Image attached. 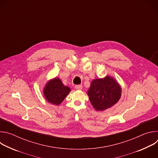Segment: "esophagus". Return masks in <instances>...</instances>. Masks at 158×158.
I'll use <instances>...</instances> for the list:
<instances>
[{
  "label": "esophagus",
  "mask_w": 158,
  "mask_h": 158,
  "mask_svg": "<svg viewBox=\"0 0 158 158\" xmlns=\"http://www.w3.org/2000/svg\"><path fill=\"white\" fill-rule=\"evenodd\" d=\"M75 88L77 90H81V89H82V85H75Z\"/></svg>",
  "instance_id": "1"
}]
</instances>
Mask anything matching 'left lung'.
I'll return each mask as SVG.
<instances>
[{
  "instance_id": "obj_1",
  "label": "left lung",
  "mask_w": 158,
  "mask_h": 158,
  "mask_svg": "<svg viewBox=\"0 0 158 158\" xmlns=\"http://www.w3.org/2000/svg\"><path fill=\"white\" fill-rule=\"evenodd\" d=\"M87 94L96 110H104L118 102L121 96V89L113 78L107 76L93 80Z\"/></svg>"
}]
</instances>
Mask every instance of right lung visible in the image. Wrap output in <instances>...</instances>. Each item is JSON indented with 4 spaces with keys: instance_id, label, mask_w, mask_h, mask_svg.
I'll return each mask as SVG.
<instances>
[{
    "instance_id": "right-lung-1",
    "label": "right lung",
    "mask_w": 158,
    "mask_h": 158,
    "mask_svg": "<svg viewBox=\"0 0 158 158\" xmlns=\"http://www.w3.org/2000/svg\"><path fill=\"white\" fill-rule=\"evenodd\" d=\"M71 91V89L64 85L60 79L55 78L49 81L44 90V94L47 101L55 105L60 104Z\"/></svg>"
}]
</instances>
